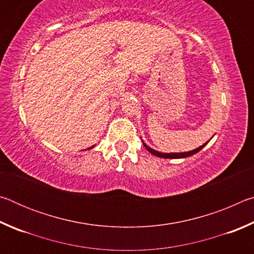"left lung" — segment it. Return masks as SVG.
<instances>
[{
  "mask_svg": "<svg viewBox=\"0 0 254 254\" xmlns=\"http://www.w3.org/2000/svg\"><path fill=\"white\" fill-rule=\"evenodd\" d=\"M207 143H208V141L206 143H204L203 145H200V147H198L197 149L191 150V151H188V152H175V153L174 152L173 153H162V152L156 151V150H153V149H151L150 147H148V145L145 144L144 142H143V145H144L145 149H147L150 153H152V154H154V156H157V157L165 158V159H180V158H187L189 156H192V154L199 152L200 150L203 149Z\"/></svg>",
  "mask_w": 254,
  "mask_h": 254,
  "instance_id": "left-lung-1",
  "label": "left lung"
}]
</instances>
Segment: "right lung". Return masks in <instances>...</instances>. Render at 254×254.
<instances>
[{
    "label": "right lung",
    "mask_w": 254,
    "mask_h": 254,
    "mask_svg": "<svg viewBox=\"0 0 254 254\" xmlns=\"http://www.w3.org/2000/svg\"><path fill=\"white\" fill-rule=\"evenodd\" d=\"M91 148H92V147H91ZM91 148H89V149H91Z\"/></svg>",
    "instance_id": "1"
}]
</instances>
